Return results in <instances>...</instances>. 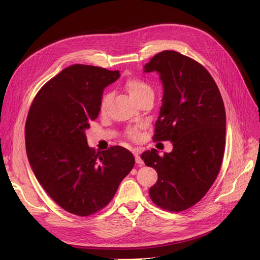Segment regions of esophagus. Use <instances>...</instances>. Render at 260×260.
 I'll return each mask as SVG.
<instances>
[{
    "label": "esophagus",
    "mask_w": 260,
    "mask_h": 260,
    "mask_svg": "<svg viewBox=\"0 0 260 260\" xmlns=\"http://www.w3.org/2000/svg\"><path fill=\"white\" fill-rule=\"evenodd\" d=\"M135 159H136V163H137L138 166L141 167L143 165V160L141 159V157H140V155L138 153H135Z\"/></svg>",
    "instance_id": "1"
}]
</instances>
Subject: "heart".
Listing matches in <instances>:
<instances>
[{"label":"heart","mask_w":260,"mask_h":260,"mask_svg":"<svg viewBox=\"0 0 260 260\" xmlns=\"http://www.w3.org/2000/svg\"><path fill=\"white\" fill-rule=\"evenodd\" d=\"M124 87L131 94V97L136 102H139L146 98H154V89L152 85L144 79H141V78L127 79L124 83ZM111 100H112V93L109 91H106L102 94L100 104H99L101 113H104L106 111L108 103ZM125 135L126 137H128L132 140H137L140 136V132L137 127H131L126 129Z\"/></svg>","instance_id":"b5f03b06"}]
</instances>
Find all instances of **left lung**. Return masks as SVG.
<instances>
[{"instance_id":"left-lung-1","label":"left lung","mask_w":260,"mask_h":260,"mask_svg":"<svg viewBox=\"0 0 260 260\" xmlns=\"http://www.w3.org/2000/svg\"><path fill=\"white\" fill-rule=\"evenodd\" d=\"M144 72H157L165 89L153 139L173 143V151L163 156L154 148L141 155L158 173L149 197L163 210L181 212L203 198L220 171L225 146L223 100L206 68L177 51L157 53Z\"/></svg>"}]
</instances>
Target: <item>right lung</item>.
Listing matches in <instances>:
<instances>
[{
  "label": "right lung",
  "instance_id": "right-lung-1",
  "mask_svg": "<svg viewBox=\"0 0 260 260\" xmlns=\"http://www.w3.org/2000/svg\"><path fill=\"white\" fill-rule=\"evenodd\" d=\"M119 71L75 64L41 88L25 124L26 153L36 178L59 206L89 216L111 202L133 170L135 158L122 146L94 151L85 131L98 118L103 89Z\"/></svg>",
  "mask_w": 260,
  "mask_h": 260
}]
</instances>
